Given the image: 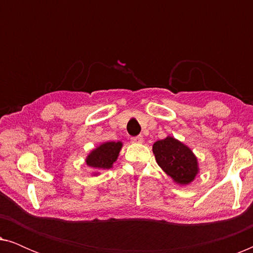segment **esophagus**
I'll return each mask as SVG.
<instances>
[{"instance_id":"34e87169","label":"esophagus","mask_w":253,"mask_h":253,"mask_svg":"<svg viewBox=\"0 0 253 253\" xmlns=\"http://www.w3.org/2000/svg\"><path fill=\"white\" fill-rule=\"evenodd\" d=\"M131 141H132V143H134V144H140V143H143L144 141V138H143V136H136V137H132L131 138Z\"/></svg>"}]
</instances>
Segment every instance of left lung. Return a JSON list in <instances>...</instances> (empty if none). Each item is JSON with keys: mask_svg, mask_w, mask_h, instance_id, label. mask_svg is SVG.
I'll return each instance as SVG.
<instances>
[{"mask_svg": "<svg viewBox=\"0 0 253 253\" xmlns=\"http://www.w3.org/2000/svg\"><path fill=\"white\" fill-rule=\"evenodd\" d=\"M155 160L166 174L179 185H188L199 172L198 160L192 151L174 137L153 144Z\"/></svg>", "mask_w": 253, "mask_h": 253, "instance_id": "obj_1", "label": "left lung"}]
</instances>
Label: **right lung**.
I'll return each mask as SVG.
<instances>
[{"mask_svg":"<svg viewBox=\"0 0 253 253\" xmlns=\"http://www.w3.org/2000/svg\"><path fill=\"white\" fill-rule=\"evenodd\" d=\"M122 141H107L94 148L86 158V165L94 169V175L113 167L122 148Z\"/></svg>","mask_w":253,"mask_h":253,"instance_id":"add662e5","label":"right lung"}]
</instances>
